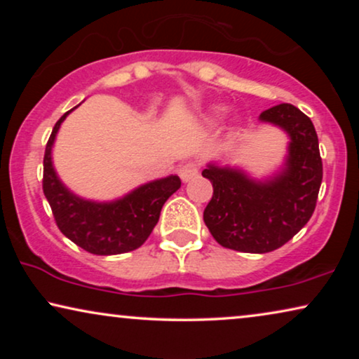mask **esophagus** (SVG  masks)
Masks as SVG:
<instances>
[{"label": "esophagus", "mask_w": 359, "mask_h": 359, "mask_svg": "<svg viewBox=\"0 0 359 359\" xmlns=\"http://www.w3.org/2000/svg\"><path fill=\"white\" fill-rule=\"evenodd\" d=\"M199 175V165L196 161H188L180 168V176L183 181H189Z\"/></svg>", "instance_id": "1"}]
</instances>
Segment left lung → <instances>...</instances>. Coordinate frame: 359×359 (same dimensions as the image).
I'll return each mask as SVG.
<instances>
[{"instance_id": "8db88e82", "label": "left lung", "mask_w": 359, "mask_h": 359, "mask_svg": "<svg viewBox=\"0 0 359 359\" xmlns=\"http://www.w3.org/2000/svg\"><path fill=\"white\" fill-rule=\"evenodd\" d=\"M259 119L291 137L281 173L262 183L233 168L209 165L203 171L214 188L204 222L217 243L243 253H268L287 243L312 217L323 176L316 127L301 109L284 102Z\"/></svg>"}]
</instances>
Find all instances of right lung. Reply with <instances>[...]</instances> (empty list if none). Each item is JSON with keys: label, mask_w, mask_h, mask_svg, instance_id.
Here are the masks:
<instances>
[{"label": "right lung", "mask_w": 359, "mask_h": 359, "mask_svg": "<svg viewBox=\"0 0 359 359\" xmlns=\"http://www.w3.org/2000/svg\"><path fill=\"white\" fill-rule=\"evenodd\" d=\"M67 114L57 121L43 155L42 189L57 227L73 243L93 255H119L137 250L149 238L158 222L161 208L180 189L181 180L168 176L151 181L114 203H91L72 194L57 178L50 156L57 130Z\"/></svg>", "instance_id": "1"}]
</instances>
